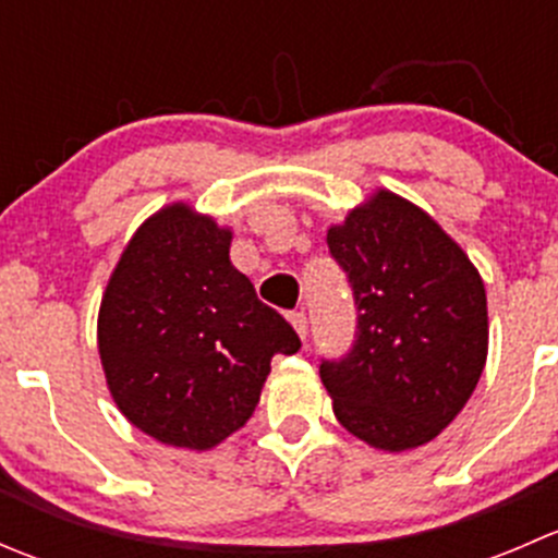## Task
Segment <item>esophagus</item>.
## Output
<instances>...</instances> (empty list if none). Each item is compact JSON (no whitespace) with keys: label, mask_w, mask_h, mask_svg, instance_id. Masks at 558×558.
Listing matches in <instances>:
<instances>
[{"label":"esophagus","mask_w":558,"mask_h":558,"mask_svg":"<svg viewBox=\"0 0 558 558\" xmlns=\"http://www.w3.org/2000/svg\"><path fill=\"white\" fill-rule=\"evenodd\" d=\"M289 320H291V326L296 329V335L305 340V337H307V315L302 311H294V313H289Z\"/></svg>","instance_id":"1"}]
</instances>
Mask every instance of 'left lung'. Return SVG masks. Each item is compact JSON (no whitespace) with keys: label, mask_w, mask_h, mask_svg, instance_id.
I'll list each match as a JSON object with an SVG mask.
<instances>
[{"label":"left lung","mask_w":558,"mask_h":558,"mask_svg":"<svg viewBox=\"0 0 558 558\" xmlns=\"http://www.w3.org/2000/svg\"><path fill=\"white\" fill-rule=\"evenodd\" d=\"M356 305L353 345L320 359L340 424L384 451L435 440L481 380L486 289L459 245L391 191L326 234Z\"/></svg>","instance_id":"obj_1"}]
</instances>
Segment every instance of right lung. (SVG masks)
Returning <instances> with one entry per match:
<instances>
[{
  "mask_svg": "<svg viewBox=\"0 0 558 558\" xmlns=\"http://www.w3.org/2000/svg\"><path fill=\"white\" fill-rule=\"evenodd\" d=\"M229 245V229L172 205L137 229L107 283V386L121 413L167 446H218L256 410L272 356L302 345L234 269Z\"/></svg>",
  "mask_w": 558,
  "mask_h": 558,
  "instance_id": "right-lung-1",
  "label": "right lung"
}]
</instances>
